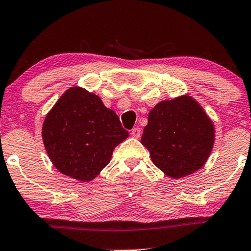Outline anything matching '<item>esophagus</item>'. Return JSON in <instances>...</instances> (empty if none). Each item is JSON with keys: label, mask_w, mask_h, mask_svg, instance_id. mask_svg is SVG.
<instances>
[{"label": "esophagus", "mask_w": 251, "mask_h": 251, "mask_svg": "<svg viewBox=\"0 0 251 251\" xmlns=\"http://www.w3.org/2000/svg\"><path fill=\"white\" fill-rule=\"evenodd\" d=\"M141 134H142V132H141L140 127H135V128L132 129V132H130V135H132L134 138L141 137Z\"/></svg>", "instance_id": "1"}]
</instances>
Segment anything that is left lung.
I'll return each mask as SVG.
<instances>
[{
	"mask_svg": "<svg viewBox=\"0 0 251 251\" xmlns=\"http://www.w3.org/2000/svg\"><path fill=\"white\" fill-rule=\"evenodd\" d=\"M216 130L211 118L189 95L155 105L141 143L165 176L181 178L197 172L211 154Z\"/></svg>",
	"mask_w": 251,
	"mask_h": 251,
	"instance_id": "left-lung-1",
	"label": "left lung"
}]
</instances>
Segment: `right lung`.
<instances>
[{
    "instance_id": "right-lung-1",
    "label": "right lung",
    "mask_w": 251,
    "mask_h": 251,
    "mask_svg": "<svg viewBox=\"0 0 251 251\" xmlns=\"http://www.w3.org/2000/svg\"><path fill=\"white\" fill-rule=\"evenodd\" d=\"M127 137L116 113L78 86L62 94L42 125L43 144L54 168L81 182L93 181Z\"/></svg>"
}]
</instances>
